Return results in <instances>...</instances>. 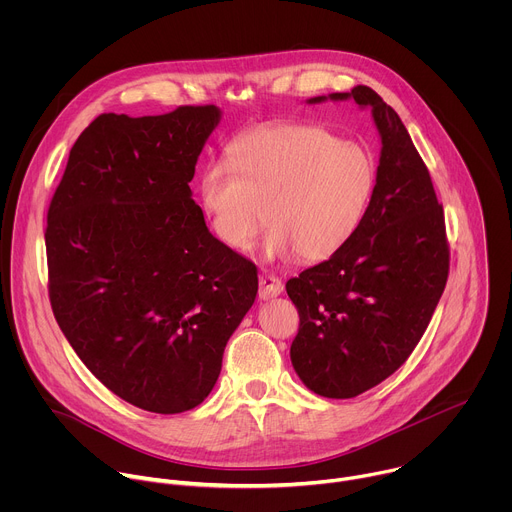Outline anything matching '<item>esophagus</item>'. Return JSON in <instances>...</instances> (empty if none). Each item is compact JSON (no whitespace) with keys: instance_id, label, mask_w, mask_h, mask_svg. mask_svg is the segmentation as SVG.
<instances>
[{"instance_id":"1","label":"esophagus","mask_w":512,"mask_h":512,"mask_svg":"<svg viewBox=\"0 0 512 512\" xmlns=\"http://www.w3.org/2000/svg\"><path fill=\"white\" fill-rule=\"evenodd\" d=\"M283 291V283L279 277H275L273 273L269 271H263L259 275V298L261 300H271V298H277Z\"/></svg>"}]
</instances>
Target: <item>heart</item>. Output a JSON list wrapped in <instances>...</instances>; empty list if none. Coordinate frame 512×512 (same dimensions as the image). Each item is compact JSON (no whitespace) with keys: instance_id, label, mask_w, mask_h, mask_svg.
<instances>
[{"instance_id":"b5f03b06","label":"heart","mask_w":512,"mask_h":512,"mask_svg":"<svg viewBox=\"0 0 512 512\" xmlns=\"http://www.w3.org/2000/svg\"><path fill=\"white\" fill-rule=\"evenodd\" d=\"M375 184L377 164L362 143L318 125L279 123L239 137L229 162L204 168L200 204L231 251H247L267 221V257L320 263L354 237Z\"/></svg>"}]
</instances>
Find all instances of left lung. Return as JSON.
I'll use <instances>...</instances> for the list:
<instances>
[{"mask_svg":"<svg viewBox=\"0 0 512 512\" xmlns=\"http://www.w3.org/2000/svg\"><path fill=\"white\" fill-rule=\"evenodd\" d=\"M367 107L381 137L377 184L354 237L285 289L300 314L291 364L328 399L391 377L421 340L448 281L444 208L399 115L369 87L312 97Z\"/></svg>","mask_w":512,"mask_h":512,"instance_id":"1","label":"left lung"}]
</instances>
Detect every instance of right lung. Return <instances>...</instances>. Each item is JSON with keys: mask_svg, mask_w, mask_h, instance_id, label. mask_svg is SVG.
<instances>
[{"mask_svg": "<svg viewBox=\"0 0 512 512\" xmlns=\"http://www.w3.org/2000/svg\"><path fill=\"white\" fill-rule=\"evenodd\" d=\"M221 117L214 105L99 115L48 208L62 334L109 391L152 413L208 397L257 296V267L212 237L188 186Z\"/></svg>", "mask_w": 512, "mask_h": 512, "instance_id": "obj_1", "label": "right lung"}]
</instances>
